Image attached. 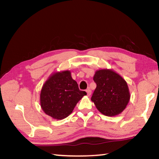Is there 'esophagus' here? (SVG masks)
I'll use <instances>...</instances> for the list:
<instances>
[{
    "mask_svg": "<svg viewBox=\"0 0 159 159\" xmlns=\"http://www.w3.org/2000/svg\"><path fill=\"white\" fill-rule=\"evenodd\" d=\"M86 93H87V95L88 96H90V95H91V90L90 89H88L87 90H86Z\"/></svg>",
    "mask_w": 159,
    "mask_h": 159,
    "instance_id": "1",
    "label": "esophagus"
}]
</instances>
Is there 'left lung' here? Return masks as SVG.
<instances>
[{
	"mask_svg": "<svg viewBox=\"0 0 159 159\" xmlns=\"http://www.w3.org/2000/svg\"><path fill=\"white\" fill-rule=\"evenodd\" d=\"M97 87L92 100L102 114L114 116L125 109L130 95L127 83L112 69H99L93 76Z\"/></svg>",
	"mask_w": 159,
	"mask_h": 159,
	"instance_id": "obj_1",
	"label": "left lung"
}]
</instances>
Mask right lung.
<instances>
[{"label":"right lung","instance_id":"obj_1","mask_svg":"<svg viewBox=\"0 0 159 159\" xmlns=\"http://www.w3.org/2000/svg\"><path fill=\"white\" fill-rule=\"evenodd\" d=\"M87 95L79 90L69 70L54 72L43 85L40 95L41 109L54 119L61 120L71 114L76 104Z\"/></svg>","mask_w":159,"mask_h":159}]
</instances>
